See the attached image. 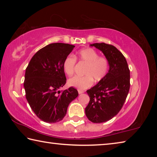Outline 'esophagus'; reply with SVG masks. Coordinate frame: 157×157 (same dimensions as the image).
<instances>
[{
	"label": "esophagus",
	"mask_w": 157,
	"mask_h": 157,
	"mask_svg": "<svg viewBox=\"0 0 157 157\" xmlns=\"http://www.w3.org/2000/svg\"><path fill=\"white\" fill-rule=\"evenodd\" d=\"M84 93V91H82V90H78V94H82Z\"/></svg>",
	"instance_id": "34e87169"
}]
</instances>
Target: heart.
<instances>
[{"label":"heart","mask_w":157,"mask_h":157,"mask_svg":"<svg viewBox=\"0 0 157 157\" xmlns=\"http://www.w3.org/2000/svg\"><path fill=\"white\" fill-rule=\"evenodd\" d=\"M78 57L82 63L86 65L83 71L84 76H75L68 79L70 86L79 89H86L95 82L101 81L107 75L109 70V63L105 57H99V54L92 48L81 50L78 53ZM76 59L73 55H69L63 62V71L68 76L74 73Z\"/></svg>","instance_id":"1"}]
</instances>
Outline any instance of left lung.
<instances>
[{
  "label": "left lung",
  "mask_w": 157,
  "mask_h": 157,
  "mask_svg": "<svg viewBox=\"0 0 157 157\" xmlns=\"http://www.w3.org/2000/svg\"><path fill=\"white\" fill-rule=\"evenodd\" d=\"M102 52L109 63L104 79L86 92L90 98L85 113L94 123H105L116 116L123 107L130 86V72L123 55L112 45L90 44Z\"/></svg>",
  "instance_id": "left-lung-1"
}]
</instances>
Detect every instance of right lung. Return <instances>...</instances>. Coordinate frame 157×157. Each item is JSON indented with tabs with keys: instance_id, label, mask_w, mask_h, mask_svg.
<instances>
[{
	"instance_id": "right-lung-1",
	"label": "right lung",
	"mask_w": 157,
	"mask_h": 157,
	"mask_svg": "<svg viewBox=\"0 0 157 157\" xmlns=\"http://www.w3.org/2000/svg\"><path fill=\"white\" fill-rule=\"evenodd\" d=\"M74 48L63 43L47 45L36 52L25 70L26 99L36 116L46 123L62 121L69 104L78 96L73 87L59 91L66 82L63 62Z\"/></svg>"
}]
</instances>
